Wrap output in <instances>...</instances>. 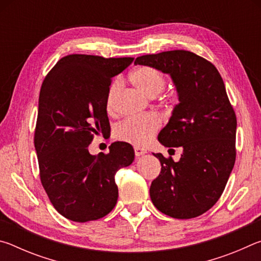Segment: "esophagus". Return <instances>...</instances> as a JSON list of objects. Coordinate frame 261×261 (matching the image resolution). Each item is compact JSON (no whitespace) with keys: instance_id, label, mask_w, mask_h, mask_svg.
<instances>
[{"instance_id":"obj_1","label":"esophagus","mask_w":261,"mask_h":261,"mask_svg":"<svg viewBox=\"0 0 261 261\" xmlns=\"http://www.w3.org/2000/svg\"><path fill=\"white\" fill-rule=\"evenodd\" d=\"M145 153H147L146 149H144V148H141V147H138V146L135 147V155H136L137 158L144 155Z\"/></svg>"}]
</instances>
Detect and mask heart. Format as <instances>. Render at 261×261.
<instances>
[{
	"mask_svg": "<svg viewBox=\"0 0 261 261\" xmlns=\"http://www.w3.org/2000/svg\"><path fill=\"white\" fill-rule=\"evenodd\" d=\"M131 82L147 96L161 93L166 86V78L159 70L151 67H140L131 73ZM121 90V82L115 81L110 86L106 107L113 112L114 103ZM161 126V120L155 115H144L140 117L126 118L115 127V137L122 141L141 146L149 141Z\"/></svg>",
	"mask_w": 261,
	"mask_h": 261,
	"instance_id": "b5f03b06",
	"label": "heart"
}]
</instances>
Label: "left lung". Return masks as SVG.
<instances>
[{"label": "left lung", "instance_id": "1", "mask_svg": "<svg viewBox=\"0 0 261 261\" xmlns=\"http://www.w3.org/2000/svg\"><path fill=\"white\" fill-rule=\"evenodd\" d=\"M135 64L169 74L179 101L158 139L183 153L177 162L153 153L161 163L149 188L153 205L171 218H197L219 200L235 165L237 121L222 77L188 50L139 56Z\"/></svg>", "mask_w": 261, "mask_h": 261}]
</instances>
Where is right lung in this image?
Instances as JSON below:
<instances>
[{"instance_id":"1","label":"right lung","mask_w":261,"mask_h":261,"mask_svg":"<svg viewBox=\"0 0 261 261\" xmlns=\"http://www.w3.org/2000/svg\"><path fill=\"white\" fill-rule=\"evenodd\" d=\"M132 61L68 55L42 83L34 132L40 179L55 210L74 222L101 219L114 208L115 174L135 159L124 141L113 143L108 154L88 152L94 135L110 129L106 101L112 78Z\"/></svg>"}]
</instances>
